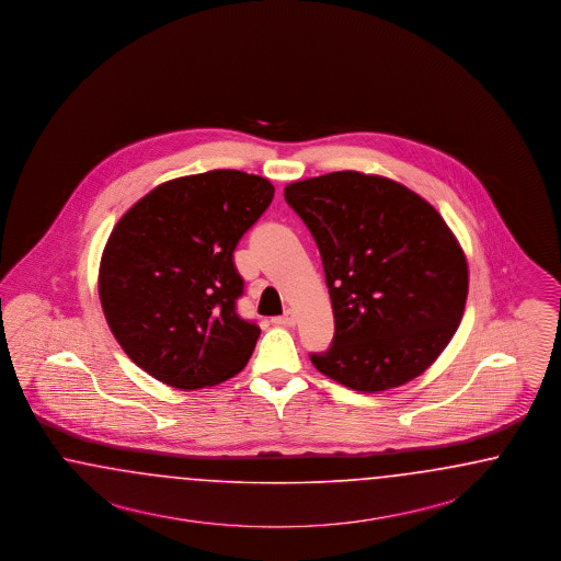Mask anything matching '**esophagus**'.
Segmentation results:
<instances>
[{"label": "esophagus", "instance_id": "1", "mask_svg": "<svg viewBox=\"0 0 561 561\" xmlns=\"http://www.w3.org/2000/svg\"><path fill=\"white\" fill-rule=\"evenodd\" d=\"M273 324H277V327H294L296 324V314L288 310L286 314H282V317H275L272 321Z\"/></svg>", "mask_w": 561, "mask_h": 561}]
</instances>
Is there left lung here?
I'll list each match as a JSON object with an SVG mask.
<instances>
[{
    "label": "left lung",
    "mask_w": 561,
    "mask_h": 561,
    "mask_svg": "<svg viewBox=\"0 0 561 561\" xmlns=\"http://www.w3.org/2000/svg\"><path fill=\"white\" fill-rule=\"evenodd\" d=\"M323 259L333 345L310 362L359 392L425 373L459 329L469 267L434 205L378 174L341 170L284 188Z\"/></svg>",
    "instance_id": "1"
}]
</instances>
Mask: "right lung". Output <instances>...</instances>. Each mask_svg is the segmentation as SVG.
<instances>
[{
	"label": "right lung",
	"instance_id": "obj_1",
	"mask_svg": "<svg viewBox=\"0 0 561 561\" xmlns=\"http://www.w3.org/2000/svg\"><path fill=\"white\" fill-rule=\"evenodd\" d=\"M242 170L172 179L123 214L99 270L102 312L123 352L156 380L195 391L240 373L261 329L237 314L234 249L273 199Z\"/></svg>",
	"mask_w": 561,
	"mask_h": 561
}]
</instances>
